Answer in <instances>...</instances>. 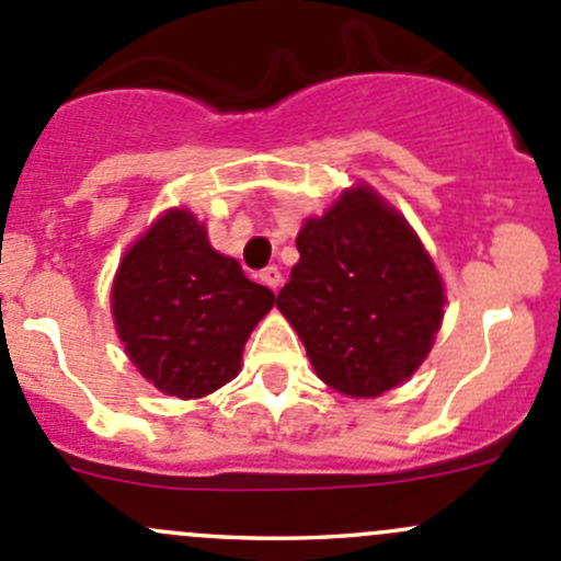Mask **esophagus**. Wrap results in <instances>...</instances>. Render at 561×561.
I'll return each instance as SVG.
<instances>
[{
	"instance_id": "34e87169",
	"label": "esophagus",
	"mask_w": 561,
	"mask_h": 561,
	"mask_svg": "<svg viewBox=\"0 0 561 561\" xmlns=\"http://www.w3.org/2000/svg\"><path fill=\"white\" fill-rule=\"evenodd\" d=\"M260 279H263L265 285L271 287V290H279V285H282V271L276 268V265H268V268L260 271Z\"/></svg>"
}]
</instances>
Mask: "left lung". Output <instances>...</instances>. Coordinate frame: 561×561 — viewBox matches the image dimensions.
I'll return each instance as SVG.
<instances>
[{
    "mask_svg": "<svg viewBox=\"0 0 561 561\" xmlns=\"http://www.w3.org/2000/svg\"><path fill=\"white\" fill-rule=\"evenodd\" d=\"M296 247L301 260L276 307L317 377L353 399L410 380L443 325L445 290L407 219L358 184L307 219Z\"/></svg>",
    "mask_w": 561,
    "mask_h": 561,
    "instance_id": "obj_1",
    "label": "left lung"
}]
</instances>
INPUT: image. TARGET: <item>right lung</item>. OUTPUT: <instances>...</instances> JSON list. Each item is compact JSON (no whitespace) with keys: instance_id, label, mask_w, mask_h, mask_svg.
I'll return each mask as SVG.
<instances>
[{"instance_id":"add662e5","label":"right lung","mask_w":561,"mask_h":561,"mask_svg":"<svg viewBox=\"0 0 561 561\" xmlns=\"http://www.w3.org/2000/svg\"><path fill=\"white\" fill-rule=\"evenodd\" d=\"M276 296L211 249L186 208L162 214L124 254L111 290L129 360L157 390L201 399L233 380Z\"/></svg>"}]
</instances>
